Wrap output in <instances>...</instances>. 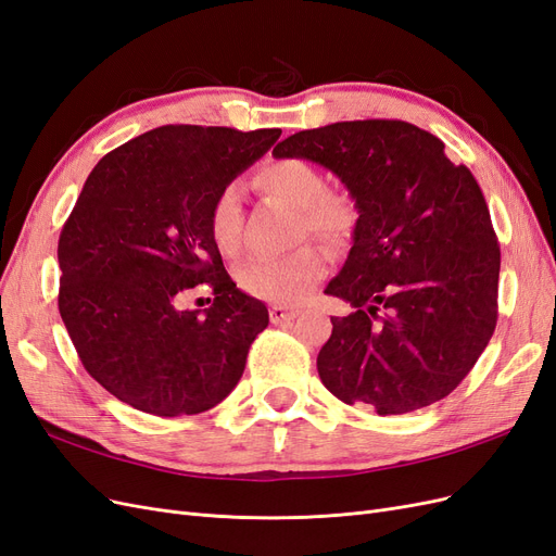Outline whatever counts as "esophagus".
Masks as SVG:
<instances>
[{"instance_id": "esophagus-1", "label": "esophagus", "mask_w": 556, "mask_h": 556, "mask_svg": "<svg viewBox=\"0 0 556 556\" xmlns=\"http://www.w3.org/2000/svg\"><path fill=\"white\" fill-rule=\"evenodd\" d=\"M268 317H271L274 325H282V323H290V319H294V317H296V311H294V308H288V306L274 304L271 308H268Z\"/></svg>"}]
</instances>
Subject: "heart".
Instances as JSON below:
<instances>
[{"instance_id": "1", "label": "heart", "mask_w": 556, "mask_h": 556, "mask_svg": "<svg viewBox=\"0 0 556 556\" xmlns=\"http://www.w3.org/2000/svg\"><path fill=\"white\" fill-rule=\"evenodd\" d=\"M262 192L299 211V233L313 237L331 250L345 248L359 227V206L352 194L329 190L327 176L315 164L299 157L268 160L255 174ZM241 194L237 185H225L208 206L206 225L213 243L225 255L241 248ZM327 260L315 248H299L285 257H250L237 268L239 288L264 301L292 306L313 285L325 278Z\"/></svg>"}]
</instances>
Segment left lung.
<instances>
[{
	"label": "left lung",
	"instance_id": "obj_1",
	"mask_svg": "<svg viewBox=\"0 0 556 556\" xmlns=\"http://www.w3.org/2000/svg\"><path fill=\"white\" fill-rule=\"evenodd\" d=\"M274 157L325 166L362 213L325 290L355 311L331 317L319 380L378 415L445 399L476 366L498 317L501 250L473 174L447 160L439 137L403 121L304 129Z\"/></svg>",
	"mask_w": 556,
	"mask_h": 556
}]
</instances>
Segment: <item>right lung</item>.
I'll return each instance as SVG.
<instances>
[{
    "label": "right lung",
    "mask_w": 556,
    "mask_h": 556,
    "mask_svg": "<svg viewBox=\"0 0 556 556\" xmlns=\"http://www.w3.org/2000/svg\"><path fill=\"white\" fill-rule=\"evenodd\" d=\"M278 137L164 125L111 150L83 185L58 243V306L86 371L127 406L197 415L239 384L268 311L225 271L206 215ZM197 283L214 304L182 312Z\"/></svg>",
    "instance_id": "1"
}]
</instances>
